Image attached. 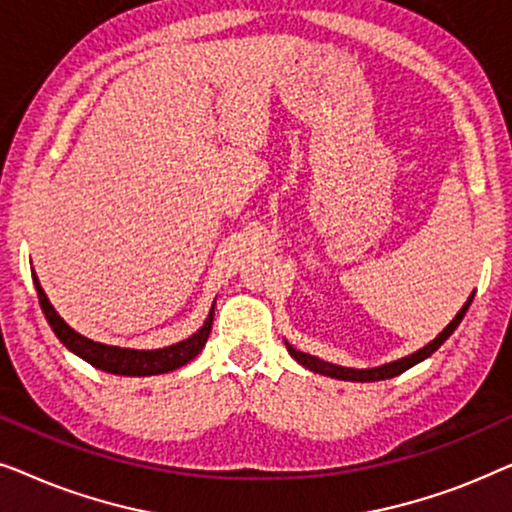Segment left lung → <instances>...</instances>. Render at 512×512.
<instances>
[{"instance_id": "obj_1", "label": "left lung", "mask_w": 512, "mask_h": 512, "mask_svg": "<svg viewBox=\"0 0 512 512\" xmlns=\"http://www.w3.org/2000/svg\"><path fill=\"white\" fill-rule=\"evenodd\" d=\"M473 296L475 291L468 296V300L464 303V307L457 312V317H454L450 324H447L443 328V333H438L436 340H431L429 345L417 349L415 354L405 356V359H398V361H391V363H384V366H377V368H345V366H335V363H328V361H321L317 359V356L312 354H305V352H298V349H293L289 342H286V349H289V354L296 359L300 366L310 368L312 373H319V375H328V377H335V380H352V382H377V380H389V377H396L405 373V370L417 366L419 361L429 359V356L436 352V349L443 345V342L450 338V335L454 333V328H457L461 324V319H464V314L468 312V307H471L473 303Z\"/></svg>"}]
</instances>
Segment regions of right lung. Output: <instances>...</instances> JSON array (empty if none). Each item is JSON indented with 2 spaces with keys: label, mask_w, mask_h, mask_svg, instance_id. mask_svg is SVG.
<instances>
[{
  "label": "right lung",
  "mask_w": 512,
  "mask_h": 512,
  "mask_svg": "<svg viewBox=\"0 0 512 512\" xmlns=\"http://www.w3.org/2000/svg\"><path fill=\"white\" fill-rule=\"evenodd\" d=\"M32 279H34V289H37L41 310H44L48 324H51L53 333L58 335L62 345L72 349L76 356H81V359L88 361L90 366L104 370V373L128 375V377L170 373V370H177L181 366H186L188 361H193L195 356L202 352V347H205V342L209 338V331H212L214 307L212 312H209L205 326H202L198 333H193L191 338L177 342V345H170L163 349H123V347L102 345V342L83 338L81 333H76L74 328H69L65 324V319L55 312L51 300L46 298L37 275H32Z\"/></svg>",
  "instance_id": "right-lung-1"
}]
</instances>
